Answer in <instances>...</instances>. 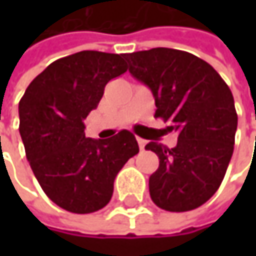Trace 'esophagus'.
<instances>
[{
  "label": "esophagus",
  "mask_w": 256,
  "mask_h": 256,
  "mask_svg": "<svg viewBox=\"0 0 256 256\" xmlns=\"http://www.w3.org/2000/svg\"><path fill=\"white\" fill-rule=\"evenodd\" d=\"M136 140H138V144H139V148H140V150H144V148H145V145H146V140H145V139H142V138H138Z\"/></svg>",
  "instance_id": "esophagus-1"
}]
</instances>
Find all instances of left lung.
<instances>
[{"label": "left lung", "instance_id": "8db88e82", "mask_svg": "<svg viewBox=\"0 0 256 256\" xmlns=\"http://www.w3.org/2000/svg\"><path fill=\"white\" fill-rule=\"evenodd\" d=\"M126 59L128 72L151 88L156 117L178 132L174 148L145 145L160 160L150 176V196L164 210H192L216 192L232 156L237 112L230 87L188 52L157 47L128 53Z\"/></svg>", "mask_w": 256, "mask_h": 256}]
</instances>
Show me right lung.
I'll list each match as a JSON object with an SVG mask.
<instances>
[{"label": "right lung", "instance_id": "add662e5", "mask_svg": "<svg viewBox=\"0 0 256 256\" xmlns=\"http://www.w3.org/2000/svg\"><path fill=\"white\" fill-rule=\"evenodd\" d=\"M124 59L94 50L58 59L32 80L19 102V132L30 169L47 197L68 212L105 208L117 174L139 152L128 130L110 139L84 133V120L108 81L128 71Z\"/></svg>", "mask_w": 256, "mask_h": 256}]
</instances>
